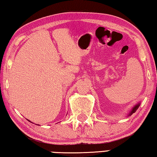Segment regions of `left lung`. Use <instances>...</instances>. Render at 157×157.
Returning <instances> with one entry per match:
<instances>
[{
	"label": "left lung",
	"instance_id": "left-lung-1",
	"mask_svg": "<svg viewBox=\"0 0 157 157\" xmlns=\"http://www.w3.org/2000/svg\"><path fill=\"white\" fill-rule=\"evenodd\" d=\"M140 103H137V105H136L135 106H134V107H133V108L132 109V110H130V112L129 113L128 116H129V115H132V113H135L136 112V111H137V110L138 109V108H139V107H140Z\"/></svg>",
	"mask_w": 157,
	"mask_h": 157
}]
</instances>
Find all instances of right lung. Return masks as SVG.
<instances>
[{"label": "right lung", "instance_id": "add662e5", "mask_svg": "<svg viewBox=\"0 0 157 157\" xmlns=\"http://www.w3.org/2000/svg\"><path fill=\"white\" fill-rule=\"evenodd\" d=\"M29 122H30V121H29Z\"/></svg>", "mask_w": 157, "mask_h": 157}]
</instances>
